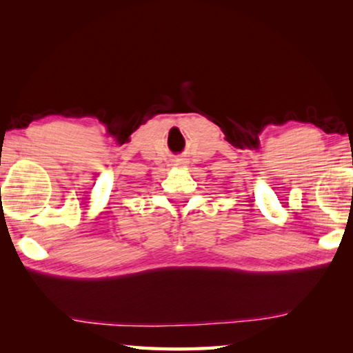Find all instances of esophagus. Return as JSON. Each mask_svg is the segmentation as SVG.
<instances>
[{
    "instance_id": "34e87169",
    "label": "esophagus",
    "mask_w": 353,
    "mask_h": 353,
    "mask_svg": "<svg viewBox=\"0 0 353 353\" xmlns=\"http://www.w3.org/2000/svg\"><path fill=\"white\" fill-rule=\"evenodd\" d=\"M173 165H176V167H183V165H186V161H183V159H176V161H175V163H173Z\"/></svg>"
}]
</instances>
